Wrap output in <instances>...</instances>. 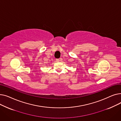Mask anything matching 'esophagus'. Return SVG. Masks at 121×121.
<instances>
[{"mask_svg":"<svg viewBox=\"0 0 121 121\" xmlns=\"http://www.w3.org/2000/svg\"><path fill=\"white\" fill-rule=\"evenodd\" d=\"M56 62H59L60 61V59H56Z\"/></svg>","mask_w":121,"mask_h":121,"instance_id":"obj_1","label":"esophagus"}]
</instances>
